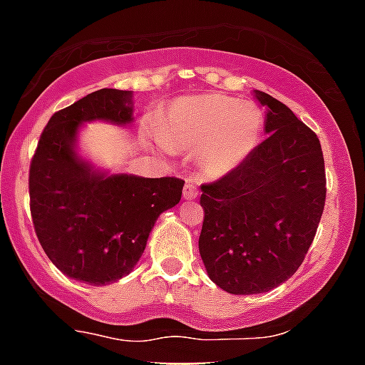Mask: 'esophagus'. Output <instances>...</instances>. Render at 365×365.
I'll return each instance as SVG.
<instances>
[{
  "instance_id": "34e87169",
  "label": "esophagus",
  "mask_w": 365,
  "mask_h": 365,
  "mask_svg": "<svg viewBox=\"0 0 365 365\" xmlns=\"http://www.w3.org/2000/svg\"><path fill=\"white\" fill-rule=\"evenodd\" d=\"M197 197H198V191L197 187H195V183L192 182L185 183V187H183V198H185V200H195Z\"/></svg>"
}]
</instances>
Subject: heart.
<instances>
[{
  "label": "heart",
  "mask_w": 365,
  "mask_h": 365,
  "mask_svg": "<svg viewBox=\"0 0 365 365\" xmlns=\"http://www.w3.org/2000/svg\"><path fill=\"white\" fill-rule=\"evenodd\" d=\"M262 124V111L254 103L202 94L174 103L158 131L170 148L198 152L202 170L210 178H220L249 158Z\"/></svg>",
  "instance_id": "b5f03b06"
}]
</instances>
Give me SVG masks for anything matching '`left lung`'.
Segmentation results:
<instances>
[{
	"label": "left lung",
	"instance_id": "left-lung-1",
	"mask_svg": "<svg viewBox=\"0 0 365 365\" xmlns=\"http://www.w3.org/2000/svg\"><path fill=\"white\" fill-rule=\"evenodd\" d=\"M267 107L263 140L243 163L202 185L198 250L210 278L234 295L265 293L304 262L323 215L327 178L321 143L277 98Z\"/></svg>",
	"mask_w": 365,
	"mask_h": 365
}]
</instances>
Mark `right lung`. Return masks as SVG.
Returning <instances> with one entry per match:
<instances>
[{
	"mask_svg": "<svg viewBox=\"0 0 365 365\" xmlns=\"http://www.w3.org/2000/svg\"><path fill=\"white\" fill-rule=\"evenodd\" d=\"M131 94L100 88L55 113L29 168V206L42 249L66 277L91 286L130 274L158 217L182 198L180 178L109 176L79 158V125L131 124Z\"/></svg>",
	"mask_w": 365,
	"mask_h": 365,
	"instance_id": "obj_1",
	"label": "right lung"
}]
</instances>
